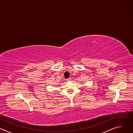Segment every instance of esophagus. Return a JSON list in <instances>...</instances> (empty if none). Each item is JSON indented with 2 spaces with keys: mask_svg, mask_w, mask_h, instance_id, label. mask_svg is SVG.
<instances>
[{
  "mask_svg": "<svg viewBox=\"0 0 133 133\" xmlns=\"http://www.w3.org/2000/svg\"><path fill=\"white\" fill-rule=\"evenodd\" d=\"M71 78H69L68 79H67V81H68V82H69V81H71Z\"/></svg>",
  "mask_w": 133,
  "mask_h": 133,
  "instance_id": "1",
  "label": "esophagus"
}]
</instances>
